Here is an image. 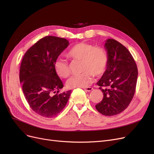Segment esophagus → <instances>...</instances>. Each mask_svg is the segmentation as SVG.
Wrapping results in <instances>:
<instances>
[{
    "instance_id": "obj_1",
    "label": "esophagus",
    "mask_w": 154,
    "mask_h": 154,
    "mask_svg": "<svg viewBox=\"0 0 154 154\" xmlns=\"http://www.w3.org/2000/svg\"><path fill=\"white\" fill-rule=\"evenodd\" d=\"M92 89H93V88H92V87H85V88H84V90L86 91H88V92L91 91Z\"/></svg>"
}]
</instances>
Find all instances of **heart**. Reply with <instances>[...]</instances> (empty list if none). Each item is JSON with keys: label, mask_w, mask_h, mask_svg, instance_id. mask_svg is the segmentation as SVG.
I'll return each mask as SVG.
<instances>
[{"label": "heart", "mask_w": 154, "mask_h": 154, "mask_svg": "<svg viewBox=\"0 0 154 154\" xmlns=\"http://www.w3.org/2000/svg\"><path fill=\"white\" fill-rule=\"evenodd\" d=\"M67 57L73 61H80V71L82 72L67 82L69 88L89 86L94 75L96 77L103 76L109 66V54L106 49L89 43L80 42L73 45L67 53ZM54 68L57 75L61 78H66L71 74L68 62L63 59L56 60Z\"/></svg>", "instance_id": "obj_1"}]
</instances>
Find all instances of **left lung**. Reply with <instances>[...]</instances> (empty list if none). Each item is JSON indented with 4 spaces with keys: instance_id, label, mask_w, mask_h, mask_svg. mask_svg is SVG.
I'll return each instance as SVG.
<instances>
[{
    "instance_id": "8db88e82",
    "label": "left lung",
    "mask_w": 154,
    "mask_h": 154,
    "mask_svg": "<svg viewBox=\"0 0 154 154\" xmlns=\"http://www.w3.org/2000/svg\"><path fill=\"white\" fill-rule=\"evenodd\" d=\"M105 47L109 66L97 82L103 97L96 109L101 114L117 115L127 108L136 92L138 71L130 51L114 39H108Z\"/></svg>"
}]
</instances>
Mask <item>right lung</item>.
I'll list each match as a JSON object with an SVG mask.
<instances>
[{
	"label": "right lung",
	"mask_w": 154,
	"mask_h": 154,
	"mask_svg": "<svg viewBox=\"0 0 154 154\" xmlns=\"http://www.w3.org/2000/svg\"><path fill=\"white\" fill-rule=\"evenodd\" d=\"M69 45L66 39L47 36L26 51L20 68V82L30 108L45 118L58 115L66 106L71 91L60 93L63 85L54 64Z\"/></svg>",
	"instance_id": "right-lung-1"
}]
</instances>
